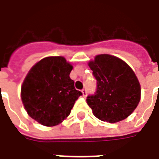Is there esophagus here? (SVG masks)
Instances as JSON below:
<instances>
[{
  "mask_svg": "<svg viewBox=\"0 0 159 159\" xmlns=\"http://www.w3.org/2000/svg\"><path fill=\"white\" fill-rule=\"evenodd\" d=\"M82 93H83V97L86 96V94H87L86 90H85V89H83V90H82Z\"/></svg>",
  "mask_w": 159,
  "mask_h": 159,
  "instance_id": "esophagus-1",
  "label": "esophagus"
}]
</instances>
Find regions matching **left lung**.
Masks as SVG:
<instances>
[{"label": "left lung", "instance_id": "obj_1", "mask_svg": "<svg viewBox=\"0 0 159 159\" xmlns=\"http://www.w3.org/2000/svg\"><path fill=\"white\" fill-rule=\"evenodd\" d=\"M89 66L97 80L96 93L86 100L93 115L111 123L127 118L140 100V84L133 70L110 54L95 56Z\"/></svg>", "mask_w": 159, "mask_h": 159}]
</instances>
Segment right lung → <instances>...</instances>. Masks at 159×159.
<instances>
[{
	"mask_svg": "<svg viewBox=\"0 0 159 159\" xmlns=\"http://www.w3.org/2000/svg\"><path fill=\"white\" fill-rule=\"evenodd\" d=\"M73 66L61 56L46 57L33 66L21 87V99L30 117L42 125L62 123L83 93L74 87Z\"/></svg>",
	"mask_w": 159,
	"mask_h": 159,
	"instance_id": "right-lung-1",
	"label": "right lung"
}]
</instances>
